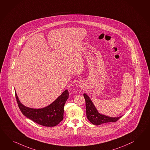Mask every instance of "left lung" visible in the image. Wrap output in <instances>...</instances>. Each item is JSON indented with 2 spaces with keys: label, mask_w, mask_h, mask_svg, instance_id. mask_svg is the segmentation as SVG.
<instances>
[{
  "label": "left lung",
  "mask_w": 150,
  "mask_h": 150,
  "mask_svg": "<svg viewBox=\"0 0 150 150\" xmlns=\"http://www.w3.org/2000/svg\"><path fill=\"white\" fill-rule=\"evenodd\" d=\"M83 96L86 101L87 117L88 120L92 124L100 125L102 124L110 122H116L122 117L120 116L119 117H110L99 113L94 103L91 101V100L88 95L84 93Z\"/></svg>",
  "instance_id": "1"
}]
</instances>
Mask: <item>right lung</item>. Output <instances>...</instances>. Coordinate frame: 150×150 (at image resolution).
Returning a JSON list of instances; mask_svg holds the SVG:
<instances>
[{
  "instance_id": "add662e5",
  "label": "right lung",
  "mask_w": 150,
  "mask_h": 150,
  "mask_svg": "<svg viewBox=\"0 0 150 150\" xmlns=\"http://www.w3.org/2000/svg\"><path fill=\"white\" fill-rule=\"evenodd\" d=\"M15 95L19 108L23 114L38 124L46 127H54L63 119L64 106L69 98L68 90L63 91L49 106L39 109L31 108L23 105L19 101L16 92Z\"/></svg>"
}]
</instances>
